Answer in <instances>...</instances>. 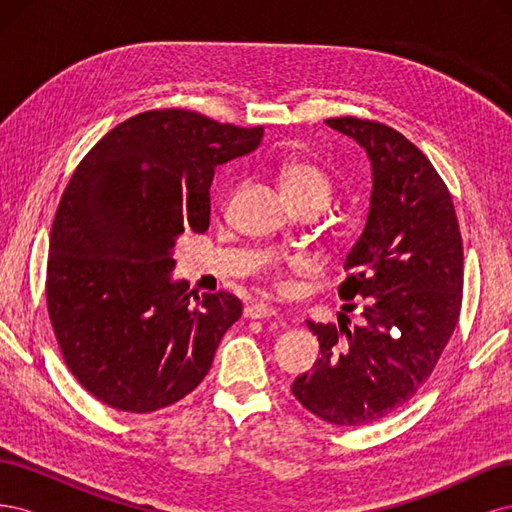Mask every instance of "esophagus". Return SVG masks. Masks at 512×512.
<instances>
[{"instance_id": "34e87169", "label": "esophagus", "mask_w": 512, "mask_h": 512, "mask_svg": "<svg viewBox=\"0 0 512 512\" xmlns=\"http://www.w3.org/2000/svg\"><path fill=\"white\" fill-rule=\"evenodd\" d=\"M275 314H277V309L273 305H269V303H252V305H247L243 309V316L245 318H252V320H256V318H271Z\"/></svg>"}]
</instances>
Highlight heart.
Masks as SVG:
<instances>
[{
	"label": "heart",
	"instance_id": "obj_1",
	"mask_svg": "<svg viewBox=\"0 0 512 512\" xmlns=\"http://www.w3.org/2000/svg\"><path fill=\"white\" fill-rule=\"evenodd\" d=\"M277 179L290 205L314 203L324 209L333 194V179L327 170L307 158H288L282 162Z\"/></svg>",
	"mask_w": 512,
	"mask_h": 512
}]
</instances>
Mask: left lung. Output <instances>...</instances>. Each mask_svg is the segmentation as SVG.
<instances>
[{"mask_svg": "<svg viewBox=\"0 0 512 512\" xmlns=\"http://www.w3.org/2000/svg\"><path fill=\"white\" fill-rule=\"evenodd\" d=\"M327 126L354 138L374 170L367 224L339 284L342 299L363 297V320L307 322L322 356L292 395L322 421L359 427L404 406L431 376L461 312L463 243L451 192L404 134L356 117Z\"/></svg>", "mask_w": 512, "mask_h": 512, "instance_id": "obj_1", "label": "left lung"}]
</instances>
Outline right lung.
Listing matches in <instances>:
<instances>
[{
  "instance_id": "1",
  "label": "right lung",
  "mask_w": 512,
  "mask_h": 512,
  "mask_svg": "<svg viewBox=\"0 0 512 512\" xmlns=\"http://www.w3.org/2000/svg\"><path fill=\"white\" fill-rule=\"evenodd\" d=\"M262 126L185 108L147 111L89 149L61 194L46 307L61 356L102 404L147 414L203 382L243 305L170 280L183 230L207 232L215 166L254 151Z\"/></svg>"
}]
</instances>
